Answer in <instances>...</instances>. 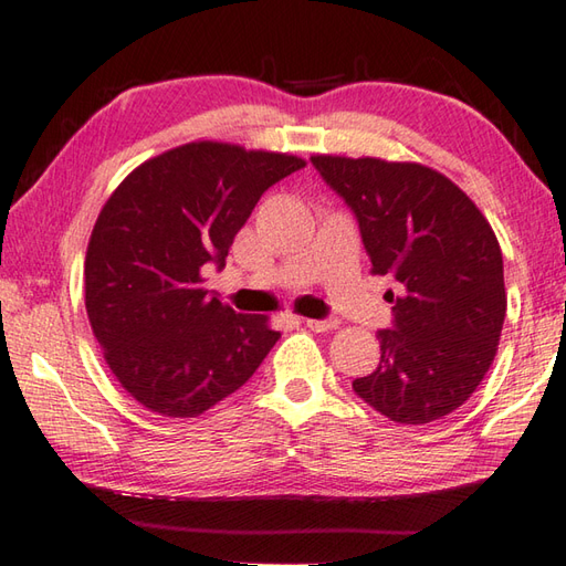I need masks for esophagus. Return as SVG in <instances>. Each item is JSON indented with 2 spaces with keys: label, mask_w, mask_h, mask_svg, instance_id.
I'll use <instances>...</instances> for the list:
<instances>
[{
  "label": "esophagus",
  "mask_w": 566,
  "mask_h": 566,
  "mask_svg": "<svg viewBox=\"0 0 566 566\" xmlns=\"http://www.w3.org/2000/svg\"><path fill=\"white\" fill-rule=\"evenodd\" d=\"M304 326L314 333H326V331H333L335 326H338V321L335 318H306Z\"/></svg>",
  "instance_id": "34e87169"
}]
</instances>
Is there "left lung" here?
<instances>
[{
    "label": "left lung",
    "mask_w": 566,
    "mask_h": 566,
    "mask_svg": "<svg viewBox=\"0 0 566 566\" xmlns=\"http://www.w3.org/2000/svg\"><path fill=\"white\" fill-rule=\"evenodd\" d=\"M347 209L375 274H391V328L355 394L396 423L420 426L460 408L494 363L503 318V258L489 221L448 177L416 163L311 158Z\"/></svg>",
    "instance_id": "8db88e82"
}]
</instances>
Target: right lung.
I'll return each instance as SVG.
<instances>
[{
	"instance_id": "obj_1",
	"label": "right lung",
	"mask_w": 566,
	"mask_h": 566,
	"mask_svg": "<svg viewBox=\"0 0 566 566\" xmlns=\"http://www.w3.org/2000/svg\"><path fill=\"white\" fill-rule=\"evenodd\" d=\"M306 163L189 143L143 163L104 203L84 260L94 338L122 387L153 413L195 418L243 387L280 340L203 286L260 197Z\"/></svg>"
}]
</instances>
